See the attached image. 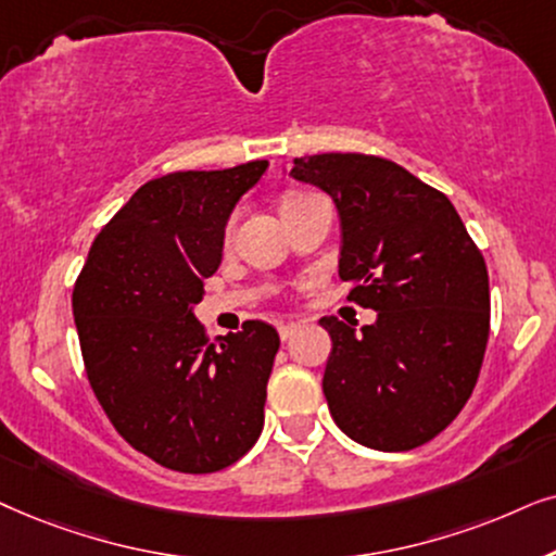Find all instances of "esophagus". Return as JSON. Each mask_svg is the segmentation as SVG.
Masks as SVG:
<instances>
[{"label":"esophagus","mask_w":556,"mask_h":556,"mask_svg":"<svg viewBox=\"0 0 556 556\" xmlns=\"http://www.w3.org/2000/svg\"><path fill=\"white\" fill-rule=\"evenodd\" d=\"M298 330H300V323H294V320L279 323V338H282V340H290Z\"/></svg>","instance_id":"obj_1"}]
</instances>
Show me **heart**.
I'll list each match as a JSON object with an SVG mask.
<instances>
[{
  "instance_id": "b5f03b06",
  "label": "heart",
  "mask_w": 556,
  "mask_h": 556,
  "mask_svg": "<svg viewBox=\"0 0 556 556\" xmlns=\"http://www.w3.org/2000/svg\"><path fill=\"white\" fill-rule=\"evenodd\" d=\"M294 198V195H292ZM231 233H233V220H228V226H226V241L231 239Z\"/></svg>"
}]
</instances>
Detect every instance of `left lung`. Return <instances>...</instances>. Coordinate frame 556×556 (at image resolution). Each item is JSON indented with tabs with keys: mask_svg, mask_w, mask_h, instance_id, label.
Instances as JSON below:
<instances>
[{
	"mask_svg": "<svg viewBox=\"0 0 556 556\" xmlns=\"http://www.w3.org/2000/svg\"><path fill=\"white\" fill-rule=\"evenodd\" d=\"M294 180L336 201L348 300L379 313L361 328L323 317L332 351L323 391L348 438L383 453L425 445L476 389L491 330L485 258L445 192L358 152L294 157Z\"/></svg>",
	"mask_w": 556,
	"mask_h": 556,
	"instance_id": "left-lung-1",
	"label": "left lung"
}]
</instances>
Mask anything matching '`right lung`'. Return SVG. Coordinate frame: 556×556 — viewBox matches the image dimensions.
I'll use <instances>...</instances> for the list:
<instances>
[{
  "instance_id": "right-lung-1",
  "label": "right lung",
  "mask_w": 556,
  "mask_h": 556,
  "mask_svg": "<svg viewBox=\"0 0 556 556\" xmlns=\"http://www.w3.org/2000/svg\"><path fill=\"white\" fill-rule=\"evenodd\" d=\"M266 167L144 182L96 236L73 287L88 383L116 432L162 468L218 472L262 434L277 330L247 320L208 343L192 305L218 269L228 216Z\"/></svg>"
}]
</instances>
